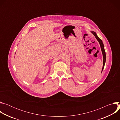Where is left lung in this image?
I'll return each instance as SVG.
<instances>
[{"label": "left lung", "instance_id": "8db88e82", "mask_svg": "<svg viewBox=\"0 0 120 120\" xmlns=\"http://www.w3.org/2000/svg\"><path fill=\"white\" fill-rule=\"evenodd\" d=\"M91 32L95 36V37L96 38V39L97 40V41H98V42H99V43L100 44V46H101V52H102V56H103L104 59H103V66H102V70H101V72H102V70H103L104 68L105 64V61H106V54H105V48H104V45L103 44V43H102V40L98 38V37L97 36V34H96V33L95 32H94V31H91Z\"/></svg>", "mask_w": 120, "mask_h": 120}]
</instances>
